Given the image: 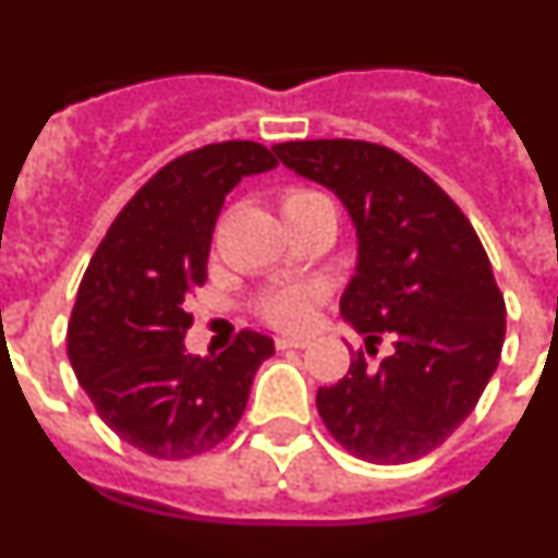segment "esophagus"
<instances>
[{"label":"esophagus","instance_id":"obj_1","mask_svg":"<svg viewBox=\"0 0 558 558\" xmlns=\"http://www.w3.org/2000/svg\"><path fill=\"white\" fill-rule=\"evenodd\" d=\"M304 347H310L307 338H290V335L276 338V349H304Z\"/></svg>","mask_w":558,"mask_h":558}]
</instances>
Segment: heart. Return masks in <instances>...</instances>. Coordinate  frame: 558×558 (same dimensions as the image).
I'll list each match as a JSON object with an SVG mask.
<instances>
[{"label": "heart", "mask_w": 558, "mask_h": 558, "mask_svg": "<svg viewBox=\"0 0 558 558\" xmlns=\"http://www.w3.org/2000/svg\"><path fill=\"white\" fill-rule=\"evenodd\" d=\"M315 204H329L322 192L313 190H290L284 195V211L290 209H304V206ZM265 315L268 322H274L276 327L299 329L307 327L310 315H313V290H288V293L274 295L268 304H265Z\"/></svg>", "instance_id": "1"}]
</instances>
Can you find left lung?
Here are the masks:
<instances>
[{"instance_id":"8db88e82","label":"left lung","mask_w":558,"mask_h":558,"mask_svg":"<svg viewBox=\"0 0 558 558\" xmlns=\"http://www.w3.org/2000/svg\"><path fill=\"white\" fill-rule=\"evenodd\" d=\"M274 153L349 211L357 263L343 322L366 352L393 340L379 366L354 352L347 377L318 388L324 425L363 461H416L470 416L500 363L506 304L489 256L450 195L388 147L313 140Z\"/></svg>"}]
</instances>
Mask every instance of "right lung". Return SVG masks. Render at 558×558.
I'll return each instance as SVG.
<instances>
[{"label":"right lung","instance_id":"1","mask_svg":"<svg viewBox=\"0 0 558 558\" xmlns=\"http://www.w3.org/2000/svg\"><path fill=\"white\" fill-rule=\"evenodd\" d=\"M279 161L256 142H220L161 167L117 215L83 276L69 360L100 418L153 458H192L240 422L274 338L245 329L220 354H190L186 299L206 282L223 201Z\"/></svg>","mask_w":558,"mask_h":558}]
</instances>
